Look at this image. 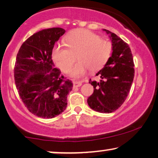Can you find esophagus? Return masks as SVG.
Segmentation results:
<instances>
[{
    "mask_svg": "<svg viewBox=\"0 0 158 158\" xmlns=\"http://www.w3.org/2000/svg\"><path fill=\"white\" fill-rule=\"evenodd\" d=\"M82 85V83L81 81H73V85L74 87H80Z\"/></svg>",
    "mask_w": 158,
    "mask_h": 158,
    "instance_id": "obj_1",
    "label": "esophagus"
}]
</instances>
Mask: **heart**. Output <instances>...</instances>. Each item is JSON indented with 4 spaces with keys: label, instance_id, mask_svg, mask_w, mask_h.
<instances>
[{
    "label": "heart",
    "instance_id": "1",
    "mask_svg": "<svg viewBox=\"0 0 158 158\" xmlns=\"http://www.w3.org/2000/svg\"><path fill=\"white\" fill-rule=\"evenodd\" d=\"M66 46L54 47L52 57L57 66L64 73H68L76 60L79 62L71 71V76L80 78L88 69L96 72L102 69L111 57L113 46L109 41L102 40L94 32L86 29H76L66 36Z\"/></svg>",
    "mask_w": 158,
    "mask_h": 158
}]
</instances>
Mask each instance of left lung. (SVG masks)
Returning <instances> with one entry per match:
<instances>
[{
	"instance_id": "left-lung-1",
	"label": "left lung",
	"mask_w": 158,
	"mask_h": 158,
	"mask_svg": "<svg viewBox=\"0 0 158 158\" xmlns=\"http://www.w3.org/2000/svg\"><path fill=\"white\" fill-rule=\"evenodd\" d=\"M113 46L112 55L103 69L96 73L101 80L89 83L94 86V93L87 102L94 111L111 113L123 104L128 96L135 77L133 56L128 44L109 30Z\"/></svg>"
}]
</instances>
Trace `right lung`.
Returning a JSON list of instances; mask_svg holds the SVG:
<instances>
[{
  "label": "right lung",
  "instance_id": "1",
  "mask_svg": "<svg viewBox=\"0 0 158 158\" xmlns=\"http://www.w3.org/2000/svg\"><path fill=\"white\" fill-rule=\"evenodd\" d=\"M65 30L43 29L28 38L17 54L14 79L19 96L27 109L41 118H50L65 110L73 83L55 68L52 52Z\"/></svg>",
  "mask_w": 158,
  "mask_h": 158
}]
</instances>
